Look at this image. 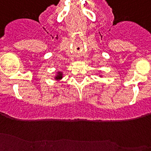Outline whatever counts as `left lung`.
Returning <instances> with one entry per match:
<instances>
[{
  "instance_id": "1",
  "label": "left lung",
  "mask_w": 151,
  "mask_h": 151,
  "mask_svg": "<svg viewBox=\"0 0 151 151\" xmlns=\"http://www.w3.org/2000/svg\"><path fill=\"white\" fill-rule=\"evenodd\" d=\"M99 76H100V77H101V75H99Z\"/></svg>"
}]
</instances>
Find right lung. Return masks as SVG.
Here are the masks:
<instances>
[{"label": "right lung", "mask_w": 151, "mask_h": 151, "mask_svg": "<svg viewBox=\"0 0 151 151\" xmlns=\"http://www.w3.org/2000/svg\"><path fill=\"white\" fill-rule=\"evenodd\" d=\"M63 72L62 71H57L56 72V74L54 76V79L57 81H60L62 78H63Z\"/></svg>", "instance_id": "add662e5"}]
</instances>
